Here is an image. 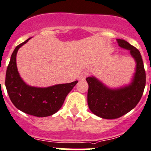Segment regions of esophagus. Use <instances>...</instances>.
Here are the masks:
<instances>
[{"instance_id": "obj_1", "label": "esophagus", "mask_w": 151, "mask_h": 151, "mask_svg": "<svg viewBox=\"0 0 151 151\" xmlns=\"http://www.w3.org/2000/svg\"><path fill=\"white\" fill-rule=\"evenodd\" d=\"M87 75H88V73H87V72H86V71L83 72V73H81V74H80L79 77H78V79H79L80 81L84 80Z\"/></svg>"}]
</instances>
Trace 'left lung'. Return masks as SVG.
<instances>
[{"mask_svg": "<svg viewBox=\"0 0 151 151\" xmlns=\"http://www.w3.org/2000/svg\"><path fill=\"white\" fill-rule=\"evenodd\" d=\"M116 41L120 48L129 52L135 61L136 68L130 83L119 87H110L94 76L86 77L89 85V109L102 119H118L130 112L139 103L146 83V74L140 52L123 39H117Z\"/></svg>", "mask_w": 151, "mask_h": 151, "instance_id": "8db88e82", "label": "left lung"}]
</instances>
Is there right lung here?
Wrapping results in <instances>:
<instances>
[{
    "label": "right lung",
    "mask_w": 151,
    "mask_h": 151,
    "mask_svg": "<svg viewBox=\"0 0 151 151\" xmlns=\"http://www.w3.org/2000/svg\"><path fill=\"white\" fill-rule=\"evenodd\" d=\"M30 39L17 45L12 53L6 69L5 86L10 100L18 109L36 117H47L61 109L68 94L78 81L47 87L29 86L24 82L17 70V54Z\"/></svg>",
    "instance_id": "1"
}]
</instances>
